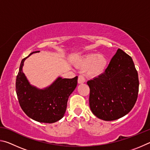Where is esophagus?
<instances>
[{
    "label": "esophagus",
    "instance_id": "34e87169",
    "mask_svg": "<svg viewBox=\"0 0 150 150\" xmlns=\"http://www.w3.org/2000/svg\"><path fill=\"white\" fill-rule=\"evenodd\" d=\"M85 81V79L84 76L82 75H79V77H78V83L81 84V83H84Z\"/></svg>",
    "mask_w": 150,
    "mask_h": 150
}]
</instances>
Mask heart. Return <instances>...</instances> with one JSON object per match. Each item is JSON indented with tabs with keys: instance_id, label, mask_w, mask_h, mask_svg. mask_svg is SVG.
Instances as JSON below:
<instances>
[{
	"instance_id": "heart-1",
	"label": "heart",
	"mask_w": 150,
	"mask_h": 150,
	"mask_svg": "<svg viewBox=\"0 0 150 150\" xmlns=\"http://www.w3.org/2000/svg\"><path fill=\"white\" fill-rule=\"evenodd\" d=\"M78 67L87 69V75L91 78L100 76L107 67L108 60L104 55L89 54L79 58L75 62Z\"/></svg>"
}]
</instances>
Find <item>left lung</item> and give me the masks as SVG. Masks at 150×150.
<instances>
[{
	"mask_svg": "<svg viewBox=\"0 0 150 150\" xmlns=\"http://www.w3.org/2000/svg\"><path fill=\"white\" fill-rule=\"evenodd\" d=\"M89 106L94 115L105 121L127 115L138 98V71L132 57L118 49L105 71L88 81Z\"/></svg>",
	"mask_w": 150,
	"mask_h": 150,
	"instance_id": "obj_1",
	"label": "left lung"
}]
</instances>
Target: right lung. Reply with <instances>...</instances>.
<instances>
[{"mask_svg": "<svg viewBox=\"0 0 150 150\" xmlns=\"http://www.w3.org/2000/svg\"><path fill=\"white\" fill-rule=\"evenodd\" d=\"M22 60L16 81V91L20 107L24 113L35 121L54 123L62 119L67 108L69 96L77 85V76L72 79H57L44 90H39L30 85L22 72Z\"/></svg>", "mask_w": 150, "mask_h": 150, "instance_id": "add662e5", "label": "right lung"}]
</instances>
